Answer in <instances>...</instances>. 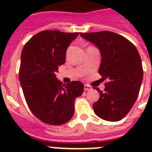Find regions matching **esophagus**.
Here are the masks:
<instances>
[{"label": "esophagus", "instance_id": "34e87169", "mask_svg": "<svg viewBox=\"0 0 152 152\" xmlns=\"http://www.w3.org/2000/svg\"><path fill=\"white\" fill-rule=\"evenodd\" d=\"M84 89H85V91H91V90L92 89V88H91V87L90 86V85H85V86H84Z\"/></svg>", "mask_w": 152, "mask_h": 152}]
</instances>
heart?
Here are the masks:
<instances>
[{
	"mask_svg": "<svg viewBox=\"0 0 152 152\" xmlns=\"http://www.w3.org/2000/svg\"><path fill=\"white\" fill-rule=\"evenodd\" d=\"M67 52H68V51H67Z\"/></svg>",
	"mask_w": 152,
	"mask_h": 152,
	"instance_id": "obj_1",
	"label": "heart"
}]
</instances>
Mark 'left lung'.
I'll list each match as a JSON object with an SVG mask.
<instances>
[{"mask_svg":"<svg viewBox=\"0 0 152 152\" xmlns=\"http://www.w3.org/2000/svg\"><path fill=\"white\" fill-rule=\"evenodd\" d=\"M80 35L99 48L102 57L99 73L108 80L104 91L96 88L100 96L93 105L94 112L102 120L119 121L130 111L139 94L143 76L139 53L130 41L115 32Z\"/></svg>","mask_w":152,"mask_h":152,"instance_id":"1","label":"left lung"}]
</instances>
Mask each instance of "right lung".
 <instances>
[{
    "label": "right lung",
    "mask_w": 152,
    "mask_h": 152,
    "mask_svg": "<svg viewBox=\"0 0 152 152\" xmlns=\"http://www.w3.org/2000/svg\"><path fill=\"white\" fill-rule=\"evenodd\" d=\"M79 34L44 30L22 50L19 80L24 98L32 113L47 124L67 123L74 114L75 99L83 93V83L73 81L63 85L56 75L65 62L67 47Z\"/></svg>",
    "instance_id": "obj_1"
}]
</instances>
